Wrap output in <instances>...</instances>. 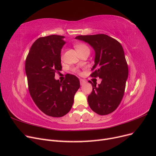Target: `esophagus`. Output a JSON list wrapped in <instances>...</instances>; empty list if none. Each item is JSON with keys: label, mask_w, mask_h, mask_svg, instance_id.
<instances>
[{"label": "esophagus", "mask_w": 156, "mask_h": 156, "mask_svg": "<svg viewBox=\"0 0 156 156\" xmlns=\"http://www.w3.org/2000/svg\"><path fill=\"white\" fill-rule=\"evenodd\" d=\"M85 81L84 80L82 79H80V84H81V85H83V84H84V83H85Z\"/></svg>", "instance_id": "34e87169"}]
</instances>
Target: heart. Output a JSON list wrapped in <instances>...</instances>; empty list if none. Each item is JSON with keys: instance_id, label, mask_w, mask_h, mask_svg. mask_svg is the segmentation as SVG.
<instances>
[{"instance_id": "obj_1", "label": "heart", "mask_w": 156, "mask_h": 156, "mask_svg": "<svg viewBox=\"0 0 156 156\" xmlns=\"http://www.w3.org/2000/svg\"><path fill=\"white\" fill-rule=\"evenodd\" d=\"M74 48L75 49V50L77 51V52L78 53H81L83 51H90V49L88 47L87 45H86L85 44L83 43H75L74 44ZM72 71L75 73H79L80 72L77 68H72Z\"/></svg>"}]
</instances>
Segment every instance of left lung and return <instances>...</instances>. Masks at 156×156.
Masks as SVG:
<instances>
[{
  "label": "left lung",
  "mask_w": 156,
  "mask_h": 156,
  "mask_svg": "<svg viewBox=\"0 0 156 156\" xmlns=\"http://www.w3.org/2000/svg\"><path fill=\"white\" fill-rule=\"evenodd\" d=\"M76 39L90 45L95 51V64L91 69L92 77H100L96 86L90 83L92 91L88 96L91 109L100 115H106L116 109L124 96L128 66L120 42L107 35H81Z\"/></svg>",
  "instance_id": "1"
}]
</instances>
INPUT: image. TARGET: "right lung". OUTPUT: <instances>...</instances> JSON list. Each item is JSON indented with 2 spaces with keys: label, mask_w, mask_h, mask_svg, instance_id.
Masks as SVG:
<instances>
[{
  "label": "right lung",
  "mask_w": 156,
  "mask_h": 156,
  "mask_svg": "<svg viewBox=\"0 0 156 156\" xmlns=\"http://www.w3.org/2000/svg\"><path fill=\"white\" fill-rule=\"evenodd\" d=\"M64 36L51 35L37 39L31 46L25 61L29 90L33 101L45 115L62 117L70 111L80 87L79 79L68 74L62 82L55 80L62 69L60 53Z\"/></svg>",
  "instance_id": "add662e5"
}]
</instances>
